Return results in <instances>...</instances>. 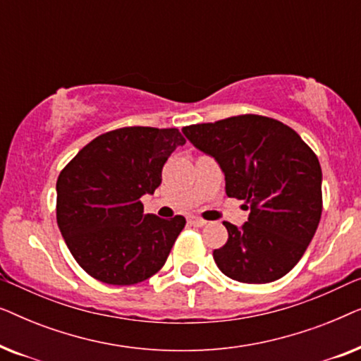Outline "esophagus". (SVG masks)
Masks as SVG:
<instances>
[{
  "instance_id": "34e87169",
  "label": "esophagus",
  "mask_w": 361,
  "mask_h": 361,
  "mask_svg": "<svg viewBox=\"0 0 361 361\" xmlns=\"http://www.w3.org/2000/svg\"><path fill=\"white\" fill-rule=\"evenodd\" d=\"M189 221H190V224L194 225V226H204V225L207 224V221H205V220H202L200 216H190Z\"/></svg>"
}]
</instances>
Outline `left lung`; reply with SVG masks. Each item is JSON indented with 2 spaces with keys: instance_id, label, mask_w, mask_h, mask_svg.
Returning a JSON list of instances; mask_svg holds the SVG:
<instances>
[{
  "instance_id": "obj_1",
  "label": "left lung",
  "mask_w": 361,
  "mask_h": 361,
  "mask_svg": "<svg viewBox=\"0 0 361 361\" xmlns=\"http://www.w3.org/2000/svg\"><path fill=\"white\" fill-rule=\"evenodd\" d=\"M197 149L219 162L228 197L245 200L248 221H225L228 240L214 251L219 269L246 284L288 274L312 241L322 215V169L293 128L240 115L182 128Z\"/></svg>"
}]
</instances>
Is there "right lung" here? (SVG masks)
<instances>
[{"label":"right lung","mask_w":361,"mask_h":361,"mask_svg":"<svg viewBox=\"0 0 361 361\" xmlns=\"http://www.w3.org/2000/svg\"><path fill=\"white\" fill-rule=\"evenodd\" d=\"M185 145L176 128L131 126L88 142L57 179V225L83 271L105 284L130 286L164 266L185 219L145 214L162 166Z\"/></svg>","instance_id":"add662e5"}]
</instances>
